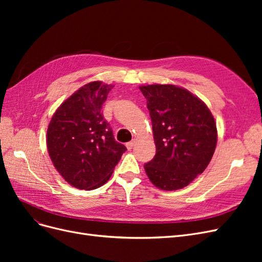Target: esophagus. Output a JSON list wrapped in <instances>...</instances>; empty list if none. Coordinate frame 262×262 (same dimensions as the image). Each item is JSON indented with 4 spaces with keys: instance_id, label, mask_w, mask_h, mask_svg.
Wrapping results in <instances>:
<instances>
[{
    "instance_id": "1",
    "label": "esophagus",
    "mask_w": 262,
    "mask_h": 262,
    "mask_svg": "<svg viewBox=\"0 0 262 262\" xmlns=\"http://www.w3.org/2000/svg\"><path fill=\"white\" fill-rule=\"evenodd\" d=\"M134 144H136V141H134V140H132V141L128 142V143H126V144H125V146H126V148H128V149H131V148H133Z\"/></svg>"
}]
</instances>
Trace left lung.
Instances as JSON below:
<instances>
[{"mask_svg": "<svg viewBox=\"0 0 262 262\" xmlns=\"http://www.w3.org/2000/svg\"><path fill=\"white\" fill-rule=\"evenodd\" d=\"M152 120L156 154L144 164L155 187L178 190L208 167L217 143L215 120L204 102L170 84L140 86Z\"/></svg>", "mask_w": 262, "mask_h": 262, "instance_id": "obj_1", "label": "left lung"}]
</instances>
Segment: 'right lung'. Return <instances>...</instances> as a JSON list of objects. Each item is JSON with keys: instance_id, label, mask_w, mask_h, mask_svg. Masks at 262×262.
Wrapping results in <instances>:
<instances>
[{"instance_id": "right-lung-1", "label": "right lung", "mask_w": 262, "mask_h": 262, "mask_svg": "<svg viewBox=\"0 0 262 262\" xmlns=\"http://www.w3.org/2000/svg\"><path fill=\"white\" fill-rule=\"evenodd\" d=\"M113 87L100 81L84 85L62 102L48 125L47 147L53 166L77 189L101 187L126 150L101 113Z\"/></svg>"}]
</instances>
